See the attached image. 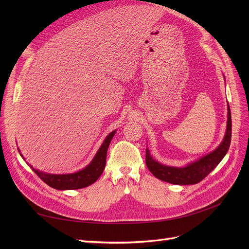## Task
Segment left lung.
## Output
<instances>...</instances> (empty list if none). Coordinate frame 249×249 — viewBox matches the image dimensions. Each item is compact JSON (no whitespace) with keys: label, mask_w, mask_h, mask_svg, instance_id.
Wrapping results in <instances>:
<instances>
[{"label":"left lung","mask_w":249,"mask_h":249,"mask_svg":"<svg viewBox=\"0 0 249 249\" xmlns=\"http://www.w3.org/2000/svg\"><path fill=\"white\" fill-rule=\"evenodd\" d=\"M227 110L228 114L226 132L223 140H222V142L216 149L202 156L199 160L188 163L185 166L177 167L165 165L159 162L158 160H155L151 156L148 148L146 147L145 160L150 173L155 178L173 185H195L198 184L204 178H206L219 164V162L223 160L230 146L232 125L231 113L228 104Z\"/></svg>","instance_id":"left-lung-1"}]
</instances>
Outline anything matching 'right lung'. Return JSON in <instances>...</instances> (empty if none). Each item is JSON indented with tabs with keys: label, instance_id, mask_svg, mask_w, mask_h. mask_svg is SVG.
I'll return each instance as SVG.
<instances>
[{
	"label": "right lung",
	"instance_id": "obj_1",
	"mask_svg": "<svg viewBox=\"0 0 249 249\" xmlns=\"http://www.w3.org/2000/svg\"><path fill=\"white\" fill-rule=\"evenodd\" d=\"M115 133H116V130H114V131H112L106 136V138H105V140L102 143V145L100 146L99 150L97 151L96 155L94 156V159L91 160V161L86 167H84L78 172H75L72 174H62V175L47 174V173L39 171V169L34 168L28 162L26 163L32 168V171L39 178H40L46 185H48L49 187L53 189L64 191V190H77V189L89 187V185L94 184L104 172V168L106 166L108 147ZM18 151L22 156V159L25 160L19 148H18Z\"/></svg>",
	"mask_w": 249,
	"mask_h": 249
}]
</instances>
